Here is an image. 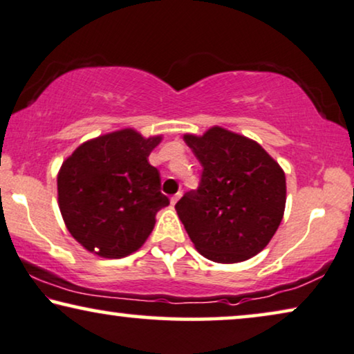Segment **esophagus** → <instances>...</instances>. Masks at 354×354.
I'll return each instance as SVG.
<instances>
[{
	"label": "esophagus",
	"mask_w": 354,
	"mask_h": 354,
	"mask_svg": "<svg viewBox=\"0 0 354 354\" xmlns=\"http://www.w3.org/2000/svg\"><path fill=\"white\" fill-rule=\"evenodd\" d=\"M179 198H181V192H178V194H175V196H173L171 198H170V202H171V205H175V203L179 201Z\"/></svg>",
	"instance_id": "34e87169"
}]
</instances>
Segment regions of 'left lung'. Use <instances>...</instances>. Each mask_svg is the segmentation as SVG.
I'll return each instance as SVG.
<instances>
[{
  "instance_id": "8db88e82",
  "label": "left lung",
  "mask_w": 354,
  "mask_h": 354,
  "mask_svg": "<svg viewBox=\"0 0 354 354\" xmlns=\"http://www.w3.org/2000/svg\"><path fill=\"white\" fill-rule=\"evenodd\" d=\"M184 141L203 167L197 191L175 205L194 247L215 263L250 260L281 225L286 173L257 141L223 127Z\"/></svg>"
}]
</instances>
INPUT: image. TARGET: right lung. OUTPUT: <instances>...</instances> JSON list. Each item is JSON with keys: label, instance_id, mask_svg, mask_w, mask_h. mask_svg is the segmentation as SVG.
<instances>
[{"label": "right lung", "instance_id": "1", "mask_svg": "<svg viewBox=\"0 0 354 354\" xmlns=\"http://www.w3.org/2000/svg\"><path fill=\"white\" fill-rule=\"evenodd\" d=\"M162 134L144 138L133 128L88 139L62 162L57 203L72 237L102 258L139 250L156 226L160 208V173L149 156Z\"/></svg>", "mask_w": 354, "mask_h": 354}]
</instances>
